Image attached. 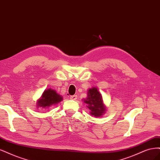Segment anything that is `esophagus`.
Returning a JSON list of instances; mask_svg holds the SVG:
<instances>
[{
  "label": "esophagus",
  "instance_id": "1",
  "mask_svg": "<svg viewBox=\"0 0 160 160\" xmlns=\"http://www.w3.org/2000/svg\"><path fill=\"white\" fill-rule=\"evenodd\" d=\"M70 98L71 100H76L77 99V96L76 95H73V96H71Z\"/></svg>",
  "mask_w": 160,
  "mask_h": 160
}]
</instances>
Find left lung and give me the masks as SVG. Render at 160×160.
Instances as JSON below:
<instances>
[{"label": "left lung", "instance_id": "left-lung-1", "mask_svg": "<svg viewBox=\"0 0 160 160\" xmlns=\"http://www.w3.org/2000/svg\"><path fill=\"white\" fill-rule=\"evenodd\" d=\"M88 93V98L84 102L88 104V108L90 110V114L96 117L102 116L106 108L103 104L101 94L96 88L90 89Z\"/></svg>", "mask_w": 160, "mask_h": 160}]
</instances>
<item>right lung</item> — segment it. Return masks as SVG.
Instances as JSON below:
<instances>
[{
    "label": "right lung",
    "mask_w": 160,
    "mask_h": 160,
    "mask_svg": "<svg viewBox=\"0 0 160 160\" xmlns=\"http://www.w3.org/2000/svg\"><path fill=\"white\" fill-rule=\"evenodd\" d=\"M62 100V97L56 93L55 90L48 89L44 92L41 99L38 102V106L48 108L52 105L57 104Z\"/></svg>",
    "instance_id": "1"
}]
</instances>
